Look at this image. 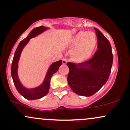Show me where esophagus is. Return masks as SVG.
<instances>
[{
	"mask_svg": "<svg viewBox=\"0 0 130 130\" xmlns=\"http://www.w3.org/2000/svg\"><path fill=\"white\" fill-rule=\"evenodd\" d=\"M62 63H63V65H66L67 63V59H62Z\"/></svg>",
	"mask_w": 130,
	"mask_h": 130,
	"instance_id": "34e87169",
	"label": "esophagus"
}]
</instances>
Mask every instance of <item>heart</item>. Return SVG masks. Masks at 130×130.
Masks as SVG:
<instances>
[{
    "mask_svg": "<svg viewBox=\"0 0 130 130\" xmlns=\"http://www.w3.org/2000/svg\"><path fill=\"white\" fill-rule=\"evenodd\" d=\"M96 44V37L93 32H79L71 40L70 47L74 49L71 56L74 61L83 62L91 56Z\"/></svg>",
    "mask_w": 130,
    "mask_h": 130,
    "instance_id": "b5f03b06",
    "label": "heart"
}]
</instances>
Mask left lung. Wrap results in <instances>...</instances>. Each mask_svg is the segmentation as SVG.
Segmentation results:
<instances>
[{
    "label": "left lung",
    "instance_id": "obj_1",
    "mask_svg": "<svg viewBox=\"0 0 130 130\" xmlns=\"http://www.w3.org/2000/svg\"><path fill=\"white\" fill-rule=\"evenodd\" d=\"M98 50L92 59L83 63L68 62L67 80L75 93L90 96L98 92L108 80L113 62L111 46L99 30L95 28Z\"/></svg>",
    "mask_w": 130,
    "mask_h": 130
}]
</instances>
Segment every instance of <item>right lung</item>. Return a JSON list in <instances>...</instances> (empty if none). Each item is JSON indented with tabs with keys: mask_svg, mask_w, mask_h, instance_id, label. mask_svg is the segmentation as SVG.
Segmentation results:
<instances>
[{
	"mask_svg": "<svg viewBox=\"0 0 130 130\" xmlns=\"http://www.w3.org/2000/svg\"><path fill=\"white\" fill-rule=\"evenodd\" d=\"M50 29V27H47L40 26L33 29L30 32L28 36L19 43L15 53H14L12 64H11V76H12L13 83H14L17 90L23 97H24L27 100H34L40 99L47 95L48 93L49 89L50 87L51 78L52 76L58 71L59 67L62 64V60L53 62L49 67L43 83L37 87L34 88H27L22 84L19 79L18 74V63L24 47L29 42L30 40L43 34V32Z\"/></svg>",
	"mask_w": 130,
	"mask_h": 130,
	"instance_id": "add662e5",
	"label": "right lung"
}]
</instances>
